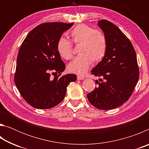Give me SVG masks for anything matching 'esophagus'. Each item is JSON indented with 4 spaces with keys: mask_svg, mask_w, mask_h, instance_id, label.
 Here are the masks:
<instances>
[{
    "mask_svg": "<svg viewBox=\"0 0 149 149\" xmlns=\"http://www.w3.org/2000/svg\"><path fill=\"white\" fill-rule=\"evenodd\" d=\"M77 80H83V79H85V77H83V76H80V75H77Z\"/></svg>",
    "mask_w": 149,
    "mask_h": 149,
    "instance_id": "1",
    "label": "esophagus"
}]
</instances>
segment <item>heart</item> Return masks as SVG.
<instances>
[{
  "instance_id": "heart-1",
  "label": "heart",
  "mask_w": 149,
  "mask_h": 149,
  "mask_svg": "<svg viewBox=\"0 0 149 149\" xmlns=\"http://www.w3.org/2000/svg\"><path fill=\"white\" fill-rule=\"evenodd\" d=\"M72 42L79 45V55L68 65V71L77 75H83L89 69L91 62L97 64L101 61L107 52V39L104 35L99 30L85 24L78 25L70 32ZM60 56L69 60L73 56L72 44L68 40L61 37L56 46Z\"/></svg>"
}]
</instances>
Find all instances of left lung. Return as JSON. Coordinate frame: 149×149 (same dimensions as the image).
Segmentation results:
<instances>
[{
  "label": "left lung",
  "instance_id": "1",
  "mask_svg": "<svg viewBox=\"0 0 149 149\" xmlns=\"http://www.w3.org/2000/svg\"><path fill=\"white\" fill-rule=\"evenodd\" d=\"M98 26L107 39V52L102 61L91 70L99 77L97 87L87 94L91 104L98 109L111 110L130 99L139 80V70L132 42L115 25L106 19Z\"/></svg>",
  "mask_w": 149,
  "mask_h": 149
}]
</instances>
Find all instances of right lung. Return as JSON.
Masks as SVG:
<instances>
[{"label": "right lung", "mask_w": 149, "mask_h": 149, "mask_svg": "<svg viewBox=\"0 0 149 149\" xmlns=\"http://www.w3.org/2000/svg\"><path fill=\"white\" fill-rule=\"evenodd\" d=\"M73 25L40 24L27 34L20 46L14 82L22 97L33 107L49 109L58 104L64 99L68 85L77 79L75 74L60 76L65 65L56 49L63 33ZM55 73L59 75L56 77Z\"/></svg>", "instance_id": "1"}]
</instances>
